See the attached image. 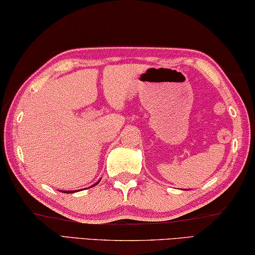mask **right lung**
<instances>
[{
	"label": "right lung",
	"mask_w": 255,
	"mask_h": 255,
	"mask_svg": "<svg viewBox=\"0 0 255 255\" xmlns=\"http://www.w3.org/2000/svg\"><path fill=\"white\" fill-rule=\"evenodd\" d=\"M95 185H96V184H95ZM95 185H94V186H95ZM73 192H74V191H64V193H73Z\"/></svg>",
	"instance_id": "right-lung-1"
}]
</instances>
